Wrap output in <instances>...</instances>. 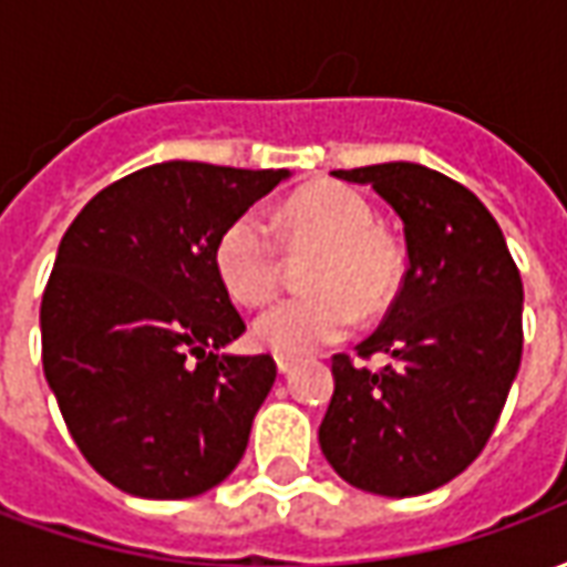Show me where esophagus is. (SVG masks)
Instances as JSON below:
<instances>
[{
	"mask_svg": "<svg viewBox=\"0 0 567 567\" xmlns=\"http://www.w3.org/2000/svg\"><path fill=\"white\" fill-rule=\"evenodd\" d=\"M295 368H297V358L276 355V370H279V373H291Z\"/></svg>",
	"mask_w": 567,
	"mask_h": 567,
	"instance_id": "1",
	"label": "esophagus"
}]
</instances>
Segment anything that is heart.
Returning a JSON list of instances; mask_svg holds the SVG:
<instances>
[{"instance_id":"obj_1","label":"heart","mask_w":567,"mask_h":567,"mask_svg":"<svg viewBox=\"0 0 567 567\" xmlns=\"http://www.w3.org/2000/svg\"><path fill=\"white\" fill-rule=\"evenodd\" d=\"M282 224L295 246H319L309 267V295L285 297L264 309L251 337L276 355H307L343 340L358 312L377 316L401 282V255L377 230V215L358 190L343 185H309L285 203ZM218 279L243 307H258L279 279V248L270 224L258 212H243L215 243Z\"/></svg>"}]
</instances>
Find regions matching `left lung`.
<instances>
[{"mask_svg": "<svg viewBox=\"0 0 567 567\" xmlns=\"http://www.w3.org/2000/svg\"><path fill=\"white\" fill-rule=\"evenodd\" d=\"M404 221V285L358 355H333L324 458L349 486L385 498L434 492L486 446L523 358V279L498 221L458 182L422 163L337 169Z\"/></svg>", "mask_w": 567, "mask_h": 567, "instance_id": "obj_1", "label": "left lung"}]
</instances>
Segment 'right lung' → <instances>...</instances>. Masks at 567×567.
I'll return each mask as SVG.
<instances>
[{"instance_id":"right-lung-1","label":"right lung","mask_w":567,"mask_h":567,"mask_svg":"<svg viewBox=\"0 0 567 567\" xmlns=\"http://www.w3.org/2000/svg\"><path fill=\"white\" fill-rule=\"evenodd\" d=\"M288 169L166 161L103 187L56 248L42 297V364L72 440L127 495L194 498L234 474L270 355H230L246 331L215 243Z\"/></svg>"}]
</instances>
